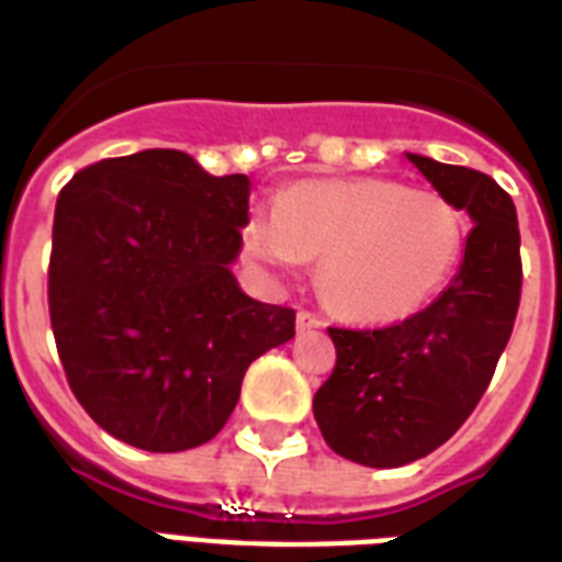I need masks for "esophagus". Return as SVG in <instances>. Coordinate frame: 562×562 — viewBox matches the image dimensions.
<instances>
[{"instance_id":"obj_1","label":"esophagus","mask_w":562,"mask_h":562,"mask_svg":"<svg viewBox=\"0 0 562 562\" xmlns=\"http://www.w3.org/2000/svg\"><path fill=\"white\" fill-rule=\"evenodd\" d=\"M321 326H324V321L312 315V312H300L297 315V333H312V329H321Z\"/></svg>"}]
</instances>
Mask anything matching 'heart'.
Returning <instances> with one entry per match:
<instances>
[{"instance_id": "obj_1", "label": "heart", "mask_w": 562, "mask_h": 562, "mask_svg": "<svg viewBox=\"0 0 562 562\" xmlns=\"http://www.w3.org/2000/svg\"><path fill=\"white\" fill-rule=\"evenodd\" d=\"M245 250L268 268L321 262L333 312L364 326L417 315L458 268L463 212L428 189L382 178L300 180L271 215L245 224Z\"/></svg>"}]
</instances>
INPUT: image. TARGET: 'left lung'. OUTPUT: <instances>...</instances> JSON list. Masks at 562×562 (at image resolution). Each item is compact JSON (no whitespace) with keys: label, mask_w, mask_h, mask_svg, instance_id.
<instances>
[{"label":"left lung","mask_w":562,"mask_h":562,"mask_svg":"<svg viewBox=\"0 0 562 562\" xmlns=\"http://www.w3.org/2000/svg\"><path fill=\"white\" fill-rule=\"evenodd\" d=\"M405 157L472 229L431 306L387 329H329L338 361L315 393V419L335 454L373 470L419 461L463 426L514 333L522 291L510 194L467 166Z\"/></svg>","instance_id":"left-lung-1"}]
</instances>
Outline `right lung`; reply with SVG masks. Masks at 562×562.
Instances as JSON below:
<instances>
[{"label": "right lung", "instance_id": "add662e5", "mask_svg": "<svg viewBox=\"0 0 562 562\" xmlns=\"http://www.w3.org/2000/svg\"><path fill=\"white\" fill-rule=\"evenodd\" d=\"M250 180L175 148L78 171L57 194L48 315L69 387L104 431L145 452L218 435L241 379L294 338V312L247 297Z\"/></svg>", "mask_w": 562, "mask_h": 562}]
</instances>
